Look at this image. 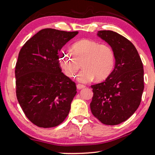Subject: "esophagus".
I'll return each instance as SVG.
<instances>
[{"label": "esophagus", "mask_w": 155, "mask_h": 155, "mask_svg": "<svg viewBox=\"0 0 155 155\" xmlns=\"http://www.w3.org/2000/svg\"><path fill=\"white\" fill-rule=\"evenodd\" d=\"M77 89H78V90H81V89L85 87V85H83V84H80L79 83V84H77Z\"/></svg>", "instance_id": "34e87169"}]
</instances>
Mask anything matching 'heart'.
<instances>
[{
  "label": "heart",
  "instance_id": "heart-1",
  "mask_svg": "<svg viewBox=\"0 0 155 155\" xmlns=\"http://www.w3.org/2000/svg\"><path fill=\"white\" fill-rule=\"evenodd\" d=\"M70 52H63L59 59L65 74L70 78L75 77L81 64L83 70L78 80L83 83L90 82L94 78L97 81L106 79L114 70L115 53L108 44L82 39L72 44Z\"/></svg>",
  "mask_w": 155,
  "mask_h": 155
}]
</instances>
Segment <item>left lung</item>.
<instances>
[{
	"label": "left lung",
	"instance_id": "1",
	"mask_svg": "<svg viewBox=\"0 0 155 155\" xmlns=\"http://www.w3.org/2000/svg\"><path fill=\"white\" fill-rule=\"evenodd\" d=\"M98 35L111 46L115 68L103 82L91 85V111L106 125L124 122L140 106L143 83V64L132 42L113 31H100Z\"/></svg>",
	"mask_w": 155,
	"mask_h": 155
}]
</instances>
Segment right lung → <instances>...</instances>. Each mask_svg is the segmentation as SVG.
Segmentation results:
<instances>
[{
    "label": "right lung",
    "instance_id": "right-lung-1",
    "mask_svg": "<svg viewBox=\"0 0 155 155\" xmlns=\"http://www.w3.org/2000/svg\"><path fill=\"white\" fill-rule=\"evenodd\" d=\"M78 33L44 28L20 49L15 70V92L23 112L37 127H57L69 114L77 86L61 72L59 51Z\"/></svg>",
    "mask_w": 155,
    "mask_h": 155
}]
</instances>
